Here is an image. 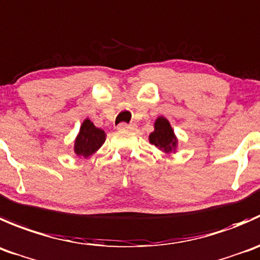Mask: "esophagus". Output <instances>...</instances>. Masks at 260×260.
<instances>
[{
	"label": "esophagus",
	"mask_w": 260,
	"mask_h": 260,
	"mask_svg": "<svg viewBox=\"0 0 260 260\" xmlns=\"http://www.w3.org/2000/svg\"><path fill=\"white\" fill-rule=\"evenodd\" d=\"M134 127H135V125L126 124V122H121V124L117 125V129L119 130H133Z\"/></svg>",
	"instance_id": "obj_1"
}]
</instances>
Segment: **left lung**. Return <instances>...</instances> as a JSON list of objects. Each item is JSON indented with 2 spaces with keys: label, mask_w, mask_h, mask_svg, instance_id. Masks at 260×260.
<instances>
[{
  "label": "left lung",
  "mask_w": 260,
  "mask_h": 260,
  "mask_svg": "<svg viewBox=\"0 0 260 260\" xmlns=\"http://www.w3.org/2000/svg\"><path fill=\"white\" fill-rule=\"evenodd\" d=\"M154 129L155 130L149 135V140L153 145L161 149L166 153H169V151L176 149L177 138L168 120L164 119V117H158L155 124H154Z\"/></svg>",
  "instance_id": "1"
}]
</instances>
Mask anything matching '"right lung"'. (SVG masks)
I'll return each mask as SVG.
<instances>
[{
    "mask_svg": "<svg viewBox=\"0 0 260 260\" xmlns=\"http://www.w3.org/2000/svg\"><path fill=\"white\" fill-rule=\"evenodd\" d=\"M105 140H106L105 131L94 126L91 120L86 119L79 129L76 141H74V153L77 155L87 158V156L92 155L94 151L99 150Z\"/></svg>",
    "mask_w": 260,
    "mask_h": 260,
    "instance_id": "1",
    "label": "right lung"
}]
</instances>
